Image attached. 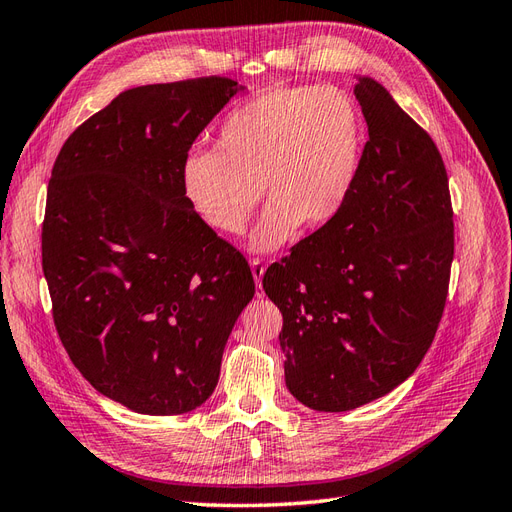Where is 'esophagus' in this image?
Returning <instances> with one entry per match:
<instances>
[{
  "label": "esophagus",
  "instance_id": "1",
  "mask_svg": "<svg viewBox=\"0 0 512 512\" xmlns=\"http://www.w3.org/2000/svg\"><path fill=\"white\" fill-rule=\"evenodd\" d=\"M251 270H253V277H255V283H257V296H264V292H261V277H264V272H266V264H264V259H259V257H253L251 259Z\"/></svg>",
  "mask_w": 512,
  "mask_h": 512
}]
</instances>
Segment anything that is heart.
<instances>
[{
    "label": "heart",
    "mask_w": 512,
    "mask_h": 512,
    "mask_svg": "<svg viewBox=\"0 0 512 512\" xmlns=\"http://www.w3.org/2000/svg\"><path fill=\"white\" fill-rule=\"evenodd\" d=\"M363 151L361 110L337 88H272L222 119L214 151L181 162V194L220 235H242L261 201L270 205L251 238L272 251L303 227L320 229L342 212Z\"/></svg>",
    "instance_id": "heart-1"
}]
</instances>
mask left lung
Here are the masks:
<instances>
[{"mask_svg": "<svg viewBox=\"0 0 512 512\" xmlns=\"http://www.w3.org/2000/svg\"><path fill=\"white\" fill-rule=\"evenodd\" d=\"M355 95L370 140L344 209L264 274L283 313L287 389L326 413L381 398L417 370L454 259L437 144L372 77H359Z\"/></svg>", "mask_w": 512, "mask_h": 512, "instance_id": "1", "label": "left lung"}]
</instances>
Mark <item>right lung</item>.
Instances as JSON below:
<instances>
[{"mask_svg":"<svg viewBox=\"0 0 512 512\" xmlns=\"http://www.w3.org/2000/svg\"><path fill=\"white\" fill-rule=\"evenodd\" d=\"M235 93L220 75L129 88L51 168L43 272L56 331L86 381L136 413H188L212 396L255 296L244 255L196 218L179 183Z\"/></svg>","mask_w":512,"mask_h":512,"instance_id":"right-lung-1","label":"right lung"}]
</instances>
